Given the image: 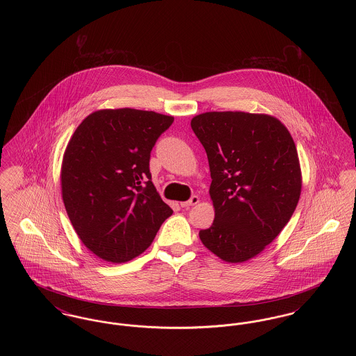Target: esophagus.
<instances>
[{"mask_svg": "<svg viewBox=\"0 0 356 356\" xmlns=\"http://www.w3.org/2000/svg\"><path fill=\"white\" fill-rule=\"evenodd\" d=\"M200 202V199H199V196H192L188 202H184V203H180V205L183 207V208H186V207H191V205H196V204Z\"/></svg>", "mask_w": 356, "mask_h": 356, "instance_id": "1", "label": "esophagus"}]
</instances>
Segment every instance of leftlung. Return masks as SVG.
I'll list each match as a JSON object with an SVG mask.
<instances>
[{"instance_id": "1", "label": "left lung", "mask_w": 356, "mask_h": 356, "mask_svg": "<svg viewBox=\"0 0 356 356\" xmlns=\"http://www.w3.org/2000/svg\"><path fill=\"white\" fill-rule=\"evenodd\" d=\"M191 127L207 152L215 208L200 240L224 261H247L282 232L299 202L292 136L276 118L247 112H205Z\"/></svg>"}]
</instances>
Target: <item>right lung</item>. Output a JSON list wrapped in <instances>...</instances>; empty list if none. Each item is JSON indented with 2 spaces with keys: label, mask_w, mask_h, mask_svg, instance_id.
Returning <instances> with one entry per match:
<instances>
[{
  "label": "right lung",
  "mask_w": 356,
  "mask_h": 356,
  "mask_svg": "<svg viewBox=\"0 0 356 356\" xmlns=\"http://www.w3.org/2000/svg\"><path fill=\"white\" fill-rule=\"evenodd\" d=\"M172 116L131 108L90 113L69 140L63 200L85 247L105 261L143 254L173 211L153 186L149 159Z\"/></svg>",
  "instance_id": "obj_1"
}]
</instances>
